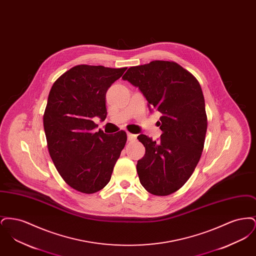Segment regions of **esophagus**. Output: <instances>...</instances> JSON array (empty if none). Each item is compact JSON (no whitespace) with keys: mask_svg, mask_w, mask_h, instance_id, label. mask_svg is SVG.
<instances>
[{"mask_svg":"<svg viewBox=\"0 0 256 256\" xmlns=\"http://www.w3.org/2000/svg\"><path fill=\"white\" fill-rule=\"evenodd\" d=\"M128 141H130V142H134V141H136V138H137V136L135 135V134H130V132H128Z\"/></svg>","mask_w":256,"mask_h":256,"instance_id":"1","label":"esophagus"}]
</instances>
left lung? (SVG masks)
Segmentation results:
<instances>
[{
	"instance_id": "left-lung-1",
	"label": "left lung",
	"mask_w": 256,
	"mask_h": 256,
	"mask_svg": "<svg viewBox=\"0 0 256 256\" xmlns=\"http://www.w3.org/2000/svg\"><path fill=\"white\" fill-rule=\"evenodd\" d=\"M122 78L138 87L152 113L162 114L159 140L145 134L137 137L146 152L136 169L148 192L170 195L192 176L204 150L207 118L200 86L193 74L170 61L130 67Z\"/></svg>"
}]
</instances>
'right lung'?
Wrapping results in <instances>:
<instances>
[{
  "label": "right lung",
  "mask_w": 256,
  "mask_h": 256,
  "mask_svg": "<svg viewBox=\"0 0 256 256\" xmlns=\"http://www.w3.org/2000/svg\"><path fill=\"white\" fill-rule=\"evenodd\" d=\"M126 70L78 65L50 91L43 117L50 156L65 182L82 193H96L110 182L126 145L124 130L95 132L93 122L106 120V91Z\"/></svg>",
  "instance_id": "right-lung-1"
}]
</instances>
